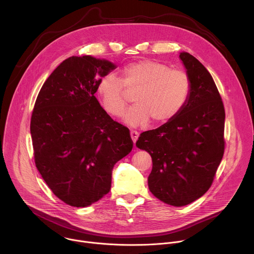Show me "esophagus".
Segmentation results:
<instances>
[{"label":"esophagus","mask_w":254,"mask_h":254,"mask_svg":"<svg viewBox=\"0 0 254 254\" xmlns=\"http://www.w3.org/2000/svg\"><path fill=\"white\" fill-rule=\"evenodd\" d=\"M130 137H131L133 143H135V141H136V139H137V137H138V132L135 131V130H131V131H130Z\"/></svg>","instance_id":"34e87169"}]
</instances>
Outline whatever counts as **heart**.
<instances>
[{
  "label": "heart",
  "mask_w": 254,
  "mask_h": 254,
  "mask_svg": "<svg viewBox=\"0 0 254 254\" xmlns=\"http://www.w3.org/2000/svg\"><path fill=\"white\" fill-rule=\"evenodd\" d=\"M135 89L134 102L124 115V122L132 127H146L152 119L165 123L176 117L184 107L191 89L188 75L169 65L141 60L126 65L122 80L113 73L104 75L98 82L97 92L104 110L120 117L126 104L125 90Z\"/></svg>",
  "instance_id": "1"
}]
</instances>
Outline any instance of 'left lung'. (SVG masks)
Masks as SVG:
<instances>
[{
  "mask_svg": "<svg viewBox=\"0 0 254 254\" xmlns=\"http://www.w3.org/2000/svg\"><path fill=\"white\" fill-rule=\"evenodd\" d=\"M191 89L181 112L160 127L140 133L135 146L153 162L148 178L152 194L181 207L202 197L211 187L224 154V105L205 66L181 52Z\"/></svg>",
  "mask_w": 254,
  "mask_h": 254,
  "instance_id": "left-lung-1",
  "label": "left lung"
}]
</instances>
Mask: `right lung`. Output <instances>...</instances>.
<instances>
[{"label":"right lung","mask_w":254,"mask_h":254,"mask_svg":"<svg viewBox=\"0 0 254 254\" xmlns=\"http://www.w3.org/2000/svg\"><path fill=\"white\" fill-rule=\"evenodd\" d=\"M117 65L89 55L65 59L50 74L31 118L35 164L53 194L87 207L112 187L114 166L132 149L129 130L94 96L99 80Z\"/></svg>","instance_id":"1"}]
</instances>
